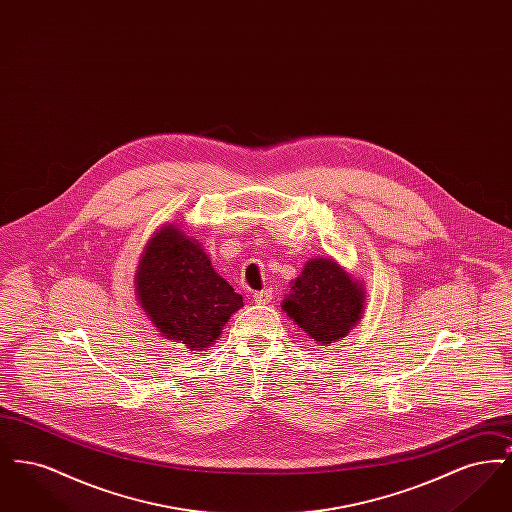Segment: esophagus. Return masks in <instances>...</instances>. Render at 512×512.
<instances>
[{
    "instance_id": "34e87169",
    "label": "esophagus",
    "mask_w": 512,
    "mask_h": 512,
    "mask_svg": "<svg viewBox=\"0 0 512 512\" xmlns=\"http://www.w3.org/2000/svg\"><path fill=\"white\" fill-rule=\"evenodd\" d=\"M272 297H274L272 288H265V290H261V292L253 293V301H255V303H259V305H265V303H268Z\"/></svg>"
}]
</instances>
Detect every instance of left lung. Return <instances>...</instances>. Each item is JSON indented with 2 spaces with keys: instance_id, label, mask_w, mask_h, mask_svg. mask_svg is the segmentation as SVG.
I'll return each instance as SVG.
<instances>
[{
  "instance_id": "1",
  "label": "left lung",
  "mask_w": 512,
  "mask_h": 512,
  "mask_svg": "<svg viewBox=\"0 0 512 512\" xmlns=\"http://www.w3.org/2000/svg\"><path fill=\"white\" fill-rule=\"evenodd\" d=\"M363 288L332 259L309 261L282 309L317 343H334L363 313Z\"/></svg>"
}]
</instances>
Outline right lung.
Listing matches in <instances>:
<instances>
[{
  "mask_svg": "<svg viewBox=\"0 0 512 512\" xmlns=\"http://www.w3.org/2000/svg\"><path fill=\"white\" fill-rule=\"evenodd\" d=\"M136 292L147 317L169 338L192 351L213 345L242 295L219 276L199 242L180 228H161L146 247Z\"/></svg>",
  "mask_w": 512,
  "mask_h": 512,
  "instance_id": "obj_1",
  "label": "right lung"
}]
</instances>
